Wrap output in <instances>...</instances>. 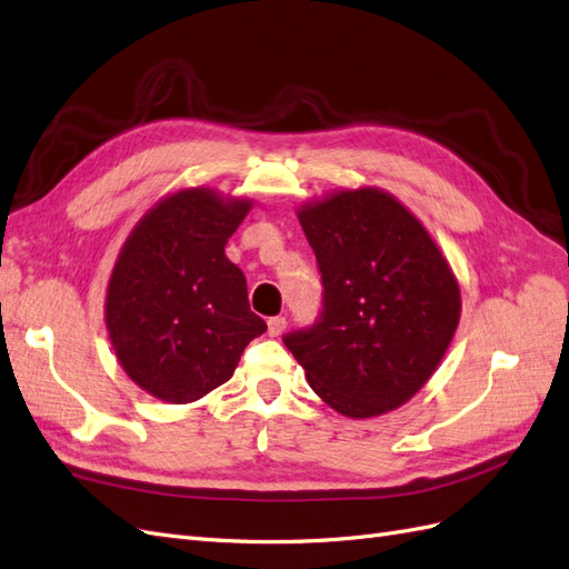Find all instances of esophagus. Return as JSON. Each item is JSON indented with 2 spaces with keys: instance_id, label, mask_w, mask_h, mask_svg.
Returning a JSON list of instances; mask_svg holds the SVG:
<instances>
[{
  "instance_id": "esophagus-1",
  "label": "esophagus",
  "mask_w": 569,
  "mask_h": 569,
  "mask_svg": "<svg viewBox=\"0 0 569 569\" xmlns=\"http://www.w3.org/2000/svg\"><path fill=\"white\" fill-rule=\"evenodd\" d=\"M286 326H288L286 317H271L269 319V336L271 338H279L286 331Z\"/></svg>"
}]
</instances>
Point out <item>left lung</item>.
I'll return each mask as SVG.
<instances>
[{"label": "left lung", "mask_w": 569, "mask_h": 569, "mask_svg": "<svg viewBox=\"0 0 569 569\" xmlns=\"http://www.w3.org/2000/svg\"><path fill=\"white\" fill-rule=\"evenodd\" d=\"M321 271L319 319L283 336L328 407L371 418L411 399L461 315L453 273L423 224L378 189L300 210Z\"/></svg>", "instance_id": "obj_1"}]
</instances>
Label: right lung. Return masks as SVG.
<instances>
[{
	"label": "right lung",
	"mask_w": 569,
	"mask_h": 569,
	"mask_svg": "<svg viewBox=\"0 0 569 569\" xmlns=\"http://www.w3.org/2000/svg\"><path fill=\"white\" fill-rule=\"evenodd\" d=\"M248 200L187 189L146 214L120 250L106 298L113 350L139 388L187 405L227 382L267 331L248 305L243 271L227 260Z\"/></svg>",
	"instance_id": "add662e5"
}]
</instances>
